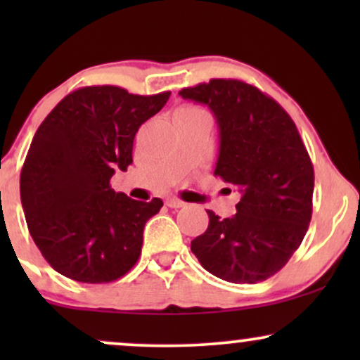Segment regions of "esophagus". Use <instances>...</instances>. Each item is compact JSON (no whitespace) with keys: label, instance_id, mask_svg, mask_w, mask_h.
Segmentation results:
<instances>
[{"label":"esophagus","instance_id":"esophagus-1","mask_svg":"<svg viewBox=\"0 0 360 360\" xmlns=\"http://www.w3.org/2000/svg\"><path fill=\"white\" fill-rule=\"evenodd\" d=\"M166 205L169 206V208H181V206H184L183 201L176 200V198H169V200L166 201Z\"/></svg>","mask_w":360,"mask_h":360}]
</instances>
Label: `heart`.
Here are the masks:
<instances>
[{
  "instance_id": "heart-1",
  "label": "heart",
  "mask_w": 360,
  "mask_h": 360,
  "mask_svg": "<svg viewBox=\"0 0 360 360\" xmlns=\"http://www.w3.org/2000/svg\"><path fill=\"white\" fill-rule=\"evenodd\" d=\"M177 111H196V110L191 108V106H184V108H179Z\"/></svg>"
}]
</instances>
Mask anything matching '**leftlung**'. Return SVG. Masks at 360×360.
<instances>
[{
	"instance_id": "1",
	"label": "left lung",
	"mask_w": 360,
	"mask_h": 360,
	"mask_svg": "<svg viewBox=\"0 0 360 360\" xmlns=\"http://www.w3.org/2000/svg\"><path fill=\"white\" fill-rule=\"evenodd\" d=\"M179 94L213 111L220 131L214 176L242 194L233 217L208 210L193 254L229 283L266 281L286 266L311 220L315 174L298 128L278 101L238 79H212Z\"/></svg>"
}]
</instances>
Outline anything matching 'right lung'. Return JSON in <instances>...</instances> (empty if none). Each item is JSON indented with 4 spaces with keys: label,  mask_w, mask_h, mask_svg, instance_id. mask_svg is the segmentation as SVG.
Returning <instances> with one entry per match:
<instances>
[{
    "label": "right lung",
    "mask_w": 360,
    "mask_h": 360,
    "mask_svg": "<svg viewBox=\"0 0 360 360\" xmlns=\"http://www.w3.org/2000/svg\"><path fill=\"white\" fill-rule=\"evenodd\" d=\"M171 91L140 96L118 86L72 91L37 130L20 174L32 238L49 264L79 283H111L139 260L143 226L162 208L111 189L127 171L135 134Z\"/></svg>",
    "instance_id": "right-lung-1"
}]
</instances>
